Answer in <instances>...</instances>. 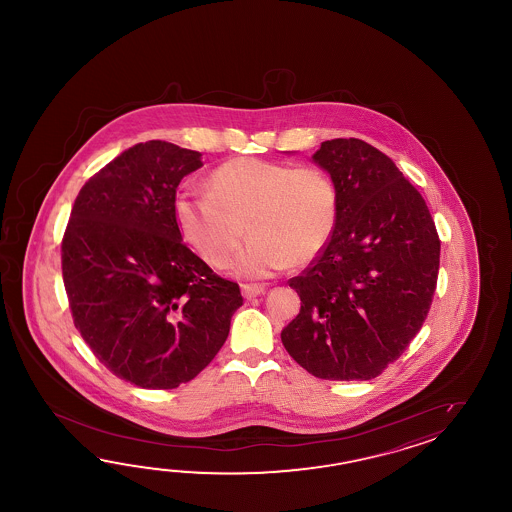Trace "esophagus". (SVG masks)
<instances>
[{
	"label": "esophagus",
	"instance_id": "1",
	"mask_svg": "<svg viewBox=\"0 0 512 512\" xmlns=\"http://www.w3.org/2000/svg\"><path fill=\"white\" fill-rule=\"evenodd\" d=\"M241 291H243L245 298H254V296H260L265 291V285H261V283H243Z\"/></svg>",
	"mask_w": 512,
	"mask_h": 512
}]
</instances>
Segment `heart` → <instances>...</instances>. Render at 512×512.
Here are the masks:
<instances>
[{"label": "heart", "mask_w": 512, "mask_h": 512, "mask_svg": "<svg viewBox=\"0 0 512 512\" xmlns=\"http://www.w3.org/2000/svg\"><path fill=\"white\" fill-rule=\"evenodd\" d=\"M207 194L175 197L177 227L212 265H223L252 236L230 269L261 278L302 267L326 251L338 223V190L326 170L238 157L207 179Z\"/></svg>", "instance_id": "b5f03b06"}]
</instances>
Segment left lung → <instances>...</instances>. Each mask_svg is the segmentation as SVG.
I'll return each instance as SVG.
<instances>
[{
  "label": "left lung",
  "instance_id": "left-lung-1",
  "mask_svg": "<svg viewBox=\"0 0 512 512\" xmlns=\"http://www.w3.org/2000/svg\"><path fill=\"white\" fill-rule=\"evenodd\" d=\"M313 159L337 185V230L289 280L302 307L283 327V346L318 379L370 381L423 327L441 241L425 199L386 153L333 139Z\"/></svg>",
  "mask_w": 512,
  "mask_h": 512
}]
</instances>
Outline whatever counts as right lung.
I'll use <instances>...</instances> for the list:
<instances>
[{"label":"right lung","instance_id":"right-lung-1","mask_svg":"<svg viewBox=\"0 0 512 512\" xmlns=\"http://www.w3.org/2000/svg\"><path fill=\"white\" fill-rule=\"evenodd\" d=\"M201 153L139 142L78 192L62 238V276L75 327L113 375L170 390L205 370L243 305L240 285L183 243L177 186Z\"/></svg>","mask_w":512,"mask_h":512}]
</instances>
